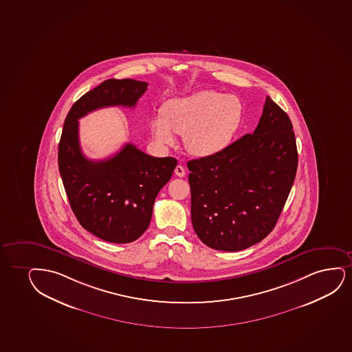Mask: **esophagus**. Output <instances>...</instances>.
<instances>
[{
  "instance_id": "esophagus-1",
  "label": "esophagus",
  "mask_w": 352,
  "mask_h": 352,
  "mask_svg": "<svg viewBox=\"0 0 352 352\" xmlns=\"http://www.w3.org/2000/svg\"><path fill=\"white\" fill-rule=\"evenodd\" d=\"M175 174L177 175L178 177H183L186 175V170H184L182 165H177L175 168Z\"/></svg>"
}]
</instances>
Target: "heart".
<instances>
[{
    "instance_id": "obj_1",
    "label": "heart",
    "mask_w": 352,
    "mask_h": 352,
    "mask_svg": "<svg viewBox=\"0 0 352 352\" xmlns=\"http://www.w3.org/2000/svg\"><path fill=\"white\" fill-rule=\"evenodd\" d=\"M244 113V104L234 95L200 90L165 103L163 113L150 120V129L160 144L174 145L175 133L179 134L194 156H214L234 140Z\"/></svg>"
}]
</instances>
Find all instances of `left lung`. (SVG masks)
<instances>
[{
	"mask_svg": "<svg viewBox=\"0 0 352 352\" xmlns=\"http://www.w3.org/2000/svg\"><path fill=\"white\" fill-rule=\"evenodd\" d=\"M187 166L192 227L201 241L228 252L248 249L274 230L295 179L289 116L267 96L254 133Z\"/></svg>",
	"mask_w": 352,
	"mask_h": 352,
	"instance_id": "left-lung-1",
	"label": "left lung"
}]
</instances>
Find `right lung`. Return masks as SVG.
<instances>
[{
  "mask_svg": "<svg viewBox=\"0 0 352 352\" xmlns=\"http://www.w3.org/2000/svg\"><path fill=\"white\" fill-rule=\"evenodd\" d=\"M146 89V82L131 78L104 80L74 103L59 142V173L72 212L85 230L116 244L146 231L157 194L177 160L148 156L131 142L111 158L88 160L80 150L78 119L98 108L134 107Z\"/></svg>",
  "mask_w": 352,
  "mask_h": 352,
  "instance_id": "1",
  "label": "right lung"
}]
</instances>
